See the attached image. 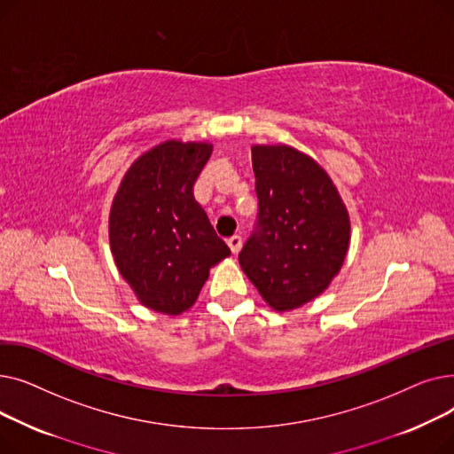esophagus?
Wrapping results in <instances>:
<instances>
[{
  "label": "esophagus",
  "mask_w": 454,
  "mask_h": 454,
  "mask_svg": "<svg viewBox=\"0 0 454 454\" xmlns=\"http://www.w3.org/2000/svg\"><path fill=\"white\" fill-rule=\"evenodd\" d=\"M241 245H243V237L241 235H231L230 239H228V247H230V250L233 254H237V252L241 250Z\"/></svg>",
  "instance_id": "1"
}]
</instances>
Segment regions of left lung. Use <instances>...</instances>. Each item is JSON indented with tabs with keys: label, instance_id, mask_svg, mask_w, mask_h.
<instances>
[{
	"label": "left lung",
	"instance_id": "8db88e82",
	"mask_svg": "<svg viewBox=\"0 0 454 454\" xmlns=\"http://www.w3.org/2000/svg\"><path fill=\"white\" fill-rule=\"evenodd\" d=\"M257 231L239 265L278 313L318 298L340 272L351 223L337 185L309 154L278 143L252 145Z\"/></svg>",
	"mask_w": 454,
	"mask_h": 454
}]
</instances>
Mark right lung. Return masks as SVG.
I'll use <instances>...</instances> for the list:
<instances>
[{
    "label": "right lung",
    "instance_id": "1",
    "mask_svg": "<svg viewBox=\"0 0 454 454\" xmlns=\"http://www.w3.org/2000/svg\"><path fill=\"white\" fill-rule=\"evenodd\" d=\"M211 153L207 141L165 139L132 161L112 200L108 237L115 267L151 311H187L209 269L231 254L193 197Z\"/></svg>",
    "mask_w": 454,
    "mask_h": 454
}]
</instances>
